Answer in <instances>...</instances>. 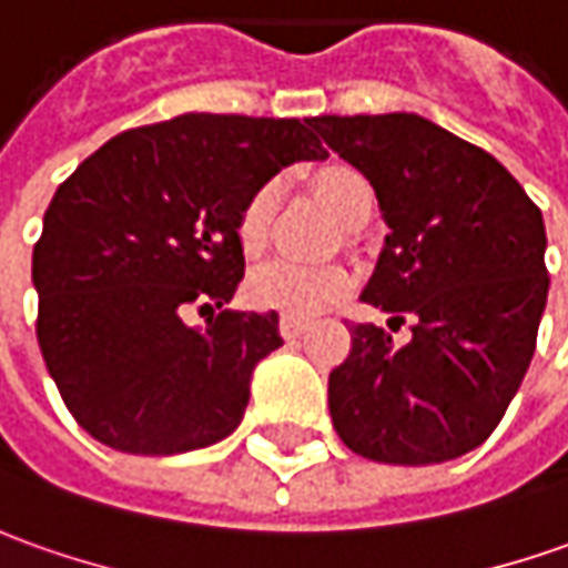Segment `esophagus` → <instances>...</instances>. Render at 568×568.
I'll list each match as a JSON object with an SVG mask.
<instances>
[{
  "instance_id": "esophagus-1",
  "label": "esophagus",
  "mask_w": 568,
  "mask_h": 568,
  "mask_svg": "<svg viewBox=\"0 0 568 568\" xmlns=\"http://www.w3.org/2000/svg\"><path fill=\"white\" fill-rule=\"evenodd\" d=\"M304 329H307V320L304 316H280V333H283V338H298Z\"/></svg>"
}]
</instances>
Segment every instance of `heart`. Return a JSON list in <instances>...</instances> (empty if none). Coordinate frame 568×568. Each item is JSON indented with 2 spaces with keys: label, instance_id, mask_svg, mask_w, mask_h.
<instances>
[{
  "label": "heart",
  "instance_id": "b5f03b06",
  "mask_svg": "<svg viewBox=\"0 0 568 568\" xmlns=\"http://www.w3.org/2000/svg\"><path fill=\"white\" fill-rule=\"evenodd\" d=\"M280 180H264L248 192V199L239 211L235 233L245 254H261L267 248L276 204H280ZM314 192L320 202L333 211L345 226L369 217L376 192L364 173L348 164H326L314 173ZM348 288V273L335 264H301L288 257H276L254 270L248 276V301L264 311H280L288 316H311L323 311Z\"/></svg>",
  "mask_w": 568,
  "mask_h": 568
}]
</instances>
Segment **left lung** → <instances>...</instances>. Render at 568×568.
<instances>
[{"label":"left lung","mask_w":568,"mask_h":568,"mask_svg":"<svg viewBox=\"0 0 568 568\" xmlns=\"http://www.w3.org/2000/svg\"><path fill=\"white\" fill-rule=\"evenodd\" d=\"M314 126L369 180L392 230L361 301L414 316L407 345L351 326L329 373L335 432L376 463L463 457L497 429L535 354L550 285L541 211L497 158L419 114Z\"/></svg>","instance_id":"left-lung-1"}]
</instances>
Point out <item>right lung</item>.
<instances>
[{
    "label": "right lung",
    "instance_id": "obj_1",
    "mask_svg": "<svg viewBox=\"0 0 568 568\" xmlns=\"http://www.w3.org/2000/svg\"><path fill=\"white\" fill-rule=\"evenodd\" d=\"M326 158L307 121L180 114L123 130L58 186L33 245L37 338L73 419L145 457L242 423L280 316L220 311L245 276L235 220L257 183ZM211 310L202 331L182 316Z\"/></svg>",
    "mask_w": 568,
    "mask_h": 568
}]
</instances>
